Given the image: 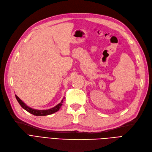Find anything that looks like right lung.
Instances as JSON below:
<instances>
[{
  "label": "right lung",
  "mask_w": 152,
  "mask_h": 152,
  "mask_svg": "<svg viewBox=\"0 0 152 152\" xmlns=\"http://www.w3.org/2000/svg\"><path fill=\"white\" fill-rule=\"evenodd\" d=\"M15 96L17 100H18V102H19L20 105L22 106V108H24L25 110L29 112V113L35 116H46L49 115H51L55 113V112H57L60 109L61 106L63 105V99H64V98L60 103H59L58 104H57L52 108L49 109V110H35L29 107V106H27L18 96H17V95H15Z\"/></svg>",
  "instance_id": "add662e5"
}]
</instances>
